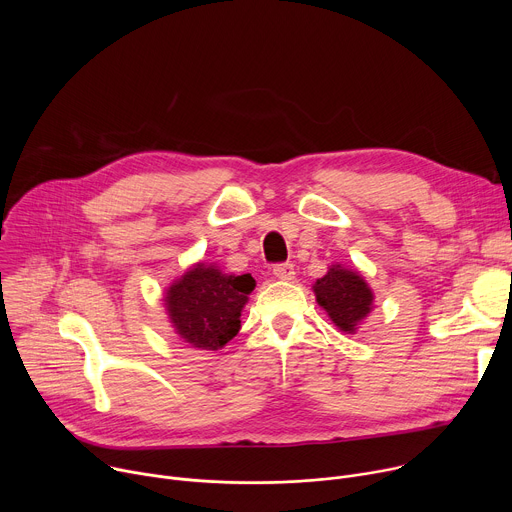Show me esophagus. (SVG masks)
Returning a JSON list of instances; mask_svg holds the SVG:
<instances>
[{
    "instance_id": "esophagus-1",
    "label": "esophagus",
    "mask_w": 512,
    "mask_h": 512,
    "mask_svg": "<svg viewBox=\"0 0 512 512\" xmlns=\"http://www.w3.org/2000/svg\"><path fill=\"white\" fill-rule=\"evenodd\" d=\"M273 275L277 279H294L296 271L291 263H277V265H273Z\"/></svg>"
}]
</instances>
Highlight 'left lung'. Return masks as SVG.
Wrapping results in <instances>:
<instances>
[{"instance_id": "left-lung-1", "label": "left lung", "mask_w": 512, "mask_h": 512, "mask_svg": "<svg viewBox=\"0 0 512 512\" xmlns=\"http://www.w3.org/2000/svg\"><path fill=\"white\" fill-rule=\"evenodd\" d=\"M316 300L328 312L330 320L344 332H354L356 326L369 316L373 306V291L358 273L332 267L314 283Z\"/></svg>"}]
</instances>
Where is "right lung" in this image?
<instances>
[{
  "label": "right lung",
  "instance_id": "add662e5",
  "mask_svg": "<svg viewBox=\"0 0 512 512\" xmlns=\"http://www.w3.org/2000/svg\"><path fill=\"white\" fill-rule=\"evenodd\" d=\"M253 287L249 273L227 275L214 265L198 263L168 289L170 320L190 346L218 350L237 336L241 310Z\"/></svg>",
  "mask_w": 512,
  "mask_h": 512
}]
</instances>
